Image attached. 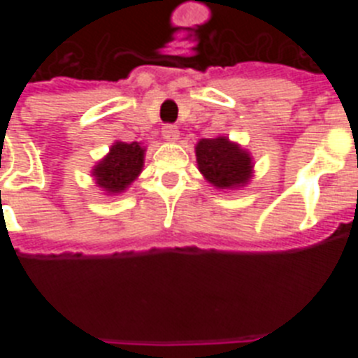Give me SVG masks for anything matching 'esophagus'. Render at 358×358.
<instances>
[{"label": "esophagus", "instance_id": "34e87169", "mask_svg": "<svg viewBox=\"0 0 358 358\" xmlns=\"http://www.w3.org/2000/svg\"><path fill=\"white\" fill-rule=\"evenodd\" d=\"M163 138L166 141H176L177 138H179V129H177V125H172V123L164 125V127H163Z\"/></svg>", "mask_w": 358, "mask_h": 358}]
</instances>
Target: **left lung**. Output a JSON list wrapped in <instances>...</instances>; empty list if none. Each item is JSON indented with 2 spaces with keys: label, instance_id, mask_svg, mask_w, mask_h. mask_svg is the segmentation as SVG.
<instances>
[{
  "label": "left lung",
  "instance_id": "8db88e82",
  "mask_svg": "<svg viewBox=\"0 0 358 358\" xmlns=\"http://www.w3.org/2000/svg\"><path fill=\"white\" fill-rule=\"evenodd\" d=\"M195 154L199 170L217 188H235L248 182L252 169L251 157L227 138L201 140Z\"/></svg>",
  "mask_w": 358,
  "mask_h": 358
}]
</instances>
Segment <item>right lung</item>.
Instances as JSON below:
<instances>
[{
    "mask_svg": "<svg viewBox=\"0 0 358 358\" xmlns=\"http://www.w3.org/2000/svg\"><path fill=\"white\" fill-rule=\"evenodd\" d=\"M143 148L140 143L113 145L109 156L96 164L93 176L96 177L98 186H102L109 194H118L134 181L143 166Z\"/></svg>",
    "mask_w": 358,
    "mask_h": 358,
    "instance_id": "obj_1",
    "label": "right lung"
}]
</instances>
